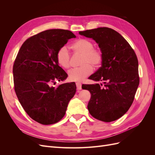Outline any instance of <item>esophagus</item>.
Here are the masks:
<instances>
[{"label": "esophagus", "mask_w": 155, "mask_h": 155, "mask_svg": "<svg viewBox=\"0 0 155 155\" xmlns=\"http://www.w3.org/2000/svg\"><path fill=\"white\" fill-rule=\"evenodd\" d=\"M76 87L78 90H81V83H79V82H77L76 83Z\"/></svg>", "instance_id": "obj_1"}]
</instances>
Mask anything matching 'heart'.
<instances>
[{"label":"heart","mask_w":155,"mask_h":155,"mask_svg":"<svg viewBox=\"0 0 155 155\" xmlns=\"http://www.w3.org/2000/svg\"><path fill=\"white\" fill-rule=\"evenodd\" d=\"M74 53L81 54V67L70 69L68 77L70 81H80L90 75L94 68L99 67L104 59V54L100 48L94 47L92 41L86 38H79L70 46ZM71 55L65 46L61 47L57 51L56 59L61 67L68 68L70 64Z\"/></svg>","instance_id":"heart-1"}]
</instances>
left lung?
I'll return each instance as SVG.
<instances>
[{
  "instance_id": "left-lung-1",
  "label": "left lung",
  "mask_w": 155,
  "mask_h": 155,
  "mask_svg": "<svg viewBox=\"0 0 155 155\" xmlns=\"http://www.w3.org/2000/svg\"><path fill=\"white\" fill-rule=\"evenodd\" d=\"M95 40L104 54L101 67L88 78L100 84L83 85L91 94L89 113L105 122L119 119L129 109L140 83L137 56L129 43L118 32L109 28L79 31ZM102 86V84H101Z\"/></svg>"
}]
</instances>
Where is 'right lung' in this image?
<instances>
[{
	"label": "right lung",
	"mask_w": 155,
	"mask_h": 155,
	"mask_svg": "<svg viewBox=\"0 0 155 155\" xmlns=\"http://www.w3.org/2000/svg\"><path fill=\"white\" fill-rule=\"evenodd\" d=\"M67 30H45L27 39L21 46L13 67L14 89L21 105L31 119L43 125L61 120L76 92L74 82L51 86L68 76L59 66L58 50L75 38Z\"/></svg>",
	"instance_id": "1"
}]
</instances>
